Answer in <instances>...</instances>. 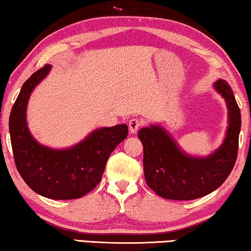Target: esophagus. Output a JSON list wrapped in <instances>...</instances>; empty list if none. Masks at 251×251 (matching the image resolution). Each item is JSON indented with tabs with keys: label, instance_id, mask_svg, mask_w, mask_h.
<instances>
[{
	"label": "esophagus",
	"instance_id": "obj_1",
	"mask_svg": "<svg viewBox=\"0 0 251 251\" xmlns=\"http://www.w3.org/2000/svg\"><path fill=\"white\" fill-rule=\"evenodd\" d=\"M144 121L141 119H138V118H132L131 120L129 121V130L131 133H137L138 129L140 128L141 126H143Z\"/></svg>",
	"mask_w": 251,
	"mask_h": 251
}]
</instances>
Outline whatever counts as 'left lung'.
Wrapping results in <instances>:
<instances>
[{"mask_svg":"<svg viewBox=\"0 0 251 251\" xmlns=\"http://www.w3.org/2000/svg\"><path fill=\"white\" fill-rule=\"evenodd\" d=\"M215 88L227 103L228 128L222 146L206 158L183 154L158 126L143 128L138 137L144 147L145 180L166 199L191 201L210 194L230 176L239 148L241 114L228 83L217 80Z\"/></svg>","mask_w":251,"mask_h":251,"instance_id":"left-lung-1","label":"left lung"}]
</instances>
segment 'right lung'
I'll use <instances>...</instances> for the list:
<instances>
[{
	"label": "right lung",
	"instance_id": "1",
	"mask_svg": "<svg viewBox=\"0 0 251 251\" xmlns=\"http://www.w3.org/2000/svg\"><path fill=\"white\" fill-rule=\"evenodd\" d=\"M50 70L45 64L24 83L9 119L11 146L18 172L37 194L50 199L81 198L100 182L114 148L128 137V126L101 128L65 151L42 146L27 128L26 108L30 93Z\"/></svg>",
	"mask_w": 251,
	"mask_h": 251
}]
</instances>
